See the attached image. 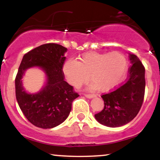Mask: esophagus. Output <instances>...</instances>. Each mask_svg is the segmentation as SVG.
I'll return each mask as SVG.
<instances>
[{"label": "esophagus", "mask_w": 160, "mask_h": 160, "mask_svg": "<svg viewBox=\"0 0 160 160\" xmlns=\"http://www.w3.org/2000/svg\"><path fill=\"white\" fill-rule=\"evenodd\" d=\"M85 95V97L89 98V99H92V98L96 97L95 95Z\"/></svg>", "instance_id": "1"}]
</instances>
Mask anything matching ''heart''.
I'll return each instance as SVG.
<instances>
[{"mask_svg":"<svg viewBox=\"0 0 160 160\" xmlns=\"http://www.w3.org/2000/svg\"><path fill=\"white\" fill-rule=\"evenodd\" d=\"M128 60L123 54L87 52L79 60L69 59L62 66L67 82L74 87H80L89 79V90L108 92L117 87L126 75Z\"/></svg>","mask_w":160,"mask_h":160,"instance_id":"b5f03b06","label":"heart"}]
</instances>
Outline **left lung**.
<instances>
[{
	"label": "left lung",
	"instance_id": "1",
	"mask_svg": "<svg viewBox=\"0 0 160 160\" xmlns=\"http://www.w3.org/2000/svg\"><path fill=\"white\" fill-rule=\"evenodd\" d=\"M132 65L129 77L116 90L101 96L104 108L95 118L100 124L109 128H117L128 124L138 113L145 93V68L139 58L129 54Z\"/></svg>",
	"mask_w": 160,
	"mask_h": 160
}]
</instances>
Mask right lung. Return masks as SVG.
<instances>
[{
  "instance_id": "right-lung-1",
  "label": "right lung",
  "mask_w": 160,
  "mask_h": 160,
  "mask_svg": "<svg viewBox=\"0 0 160 160\" xmlns=\"http://www.w3.org/2000/svg\"><path fill=\"white\" fill-rule=\"evenodd\" d=\"M67 48L57 43H46L24 55L15 78L16 98L28 121L43 129L55 128L69 116L72 102L78 97L73 87L64 80L62 65ZM38 67L45 72L46 82L40 91L28 93L22 78L25 71Z\"/></svg>"
}]
</instances>
